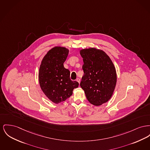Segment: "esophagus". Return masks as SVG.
<instances>
[{
    "label": "esophagus",
    "mask_w": 150,
    "mask_h": 150,
    "mask_svg": "<svg viewBox=\"0 0 150 150\" xmlns=\"http://www.w3.org/2000/svg\"><path fill=\"white\" fill-rule=\"evenodd\" d=\"M76 81H78V83H80V79H79V78H77V79H76Z\"/></svg>",
    "instance_id": "1"
}]
</instances>
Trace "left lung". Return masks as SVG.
<instances>
[{
    "label": "left lung",
    "instance_id": "8db88e82",
    "mask_svg": "<svg viewBox=\"0 0 150 150\" xmlns=\"http://www.w3.org/2000/svg\"><path fill=\"white\" fill-rule=\"evenodd\" d=\"M80 54L84 62L80 87L91 104L101 105L108 101L115 91L117 82L115 66L101 50L91 47L81 50Z\"/></svg>",
    "mask_w": 150,
    "mask_h": 150
}]
</instances>
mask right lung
I'll return each instance as SVG.
<instances>
[{
  "label": "right lung",
  "mask_w": 150,
  "mask_h": 150,
  "mask_svg": "<svg viewBox=\"0 0 150 150\" xmlns=\"http://www.w3.org/2000/svg\"><path fill=\"white\" fill-rule=\"evenodd\" d=\"M69 50L64 47L55 46L45 55L38 73L40 86L50 100L58 104L67 100L72 94L78 82L70 79V72L64 67Z\"/></svg>",
  "instance_id": "obj_1"
}]
</instances>
